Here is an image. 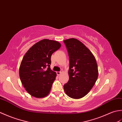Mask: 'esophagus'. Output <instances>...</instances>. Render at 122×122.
I'll use <instances>...</instances> for the list:
<instances>
[{
  "label": "esophagus",
  "mask_w": 122,
  "mask_h": 122,
  "mask_svg": "<svg viewBox=\"0 0 122 122\" xmlns=\"http://www.w3.org/2000/svg\"><path fill=\"white\" fill-rule=\"evenodd\" d=\"M61 71H57L56 72V73H57V75H60L61 74Z\"/></svg>",
  "instance_id": "esophagus-1"
}]
</instances>
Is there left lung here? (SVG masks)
<instances>
[{
    "label": "left lung",
    "instance_id": "8db88e82",
    "mask_svg": "<svg viewBox=\"0 0 122 122\" xmlns=\"http://www.w3.org/2000/svg\"><path fill=\"white\" fill-rule=\"evenodd\" d=\"M69 58V80L64 85L65 92L73 99L88 93L98 77V65L93 55L82 43L71 38L64 41Z\"/></svg>",
    "mask_w": 122,
    "mask_h": 122
}]
</instances>
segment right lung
Returning a JSON list of instances; mask_svg holds the SVG:
<instances>
[{
  "instance_id": "obj_1",
  "label": "right lung",
  "mask_w": 122,
  "mask_h": 122,
  "mask_svg": "<svg viewBox=\"0 0 122 122\" xmlns=\"http://www.w3.org/2000/svg\"><path fill=\"white\" fill-rule=\"evenodd\" d=\"M61 46L57 41L44 39L32 46L24 56L19 76L30 95L41 98L50 93L56 76V73L50 68L51 56Z\"/></svg>"
}]
</instances>
